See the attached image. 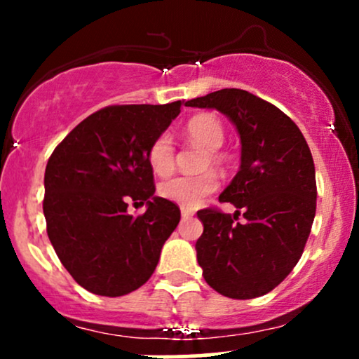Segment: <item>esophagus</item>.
I'll use <instances>...</instances> for the list:
<instances>
[{
	"label": "esophagus",
	"instance_id": "1",
	"mask_svg": "<svg viewBox=\"0 0 359 359\" xmlns=\"http://www.w3.org/2000/svg\"><path fill=\"white\" fill-rule=\"evenodd\" d=\"M180 214H182L184 219H187V217L194 216V211H191V209H187V208H180Z\"/></svg>",
	"mask_w": 359,
	"mask_h": 359
}]
</instances>
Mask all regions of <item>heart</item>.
<instances>
[{"label": "heart", "mask_w": 359, "mask_h": 359, "mask_svg": "<svg viewBox=\"0 0 359 359\" xmlns=\"http://www.w3.org/2000/svg\"><path fill=\"white\" fill-rule=\"evenodd\" d=\"M185 137L191 142L204 148L205 155L203 158V168L216 167L221 168L228 162V156L219 148L224 143V126L212 114H197L191 118L185 125ZM175 148L170 135L162 133L154 140L148 150V162L155 174L167 175L174 168ZM217 177L214 172H203L199 175H179L165 180L160 185V196L167 201L182 205V208H197L209 194L217 189Z\"/></svg>", "instance_id": "obj_1"}]
</instances>
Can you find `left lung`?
Wrapping results in <instances>:
<instances>
[{
    "mask_svg": "<svg viewBox=\"0 0 359 359\" xmlns=\"http://www.w3.org/2000/svg\"><path fill=\"white\" fill-rule=\"evenodd\" d=\"M226 114L241 140V165L221 192L238 211L203 209L196 243L205 282L229 299L269 294L302 257L316 216V168L297 125L277 106L243 89L185 102ZM243 211L245 221L234 223Z\"/></svg>",
    "mask_w": 359,
    "mask_h": 359,
    "instance_id": "obj_1",
    "label": "left lung"
}]
</instances>
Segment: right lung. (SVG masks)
Masks as SVG:
<instances>
[{
    "mask_svg": "<svg viewBox=\"0 0 359 359\" xmlns=\"http://www.w3.org/2000/svg\"><path fill=\"white\" fill-rule=\"evenodd\" d=\"M182 102L108 106L81 121L45 168L43 214L57 257L86 290L119 297L151 277L180 209L156 197L148 150ZM147 204L135 218L127 203Z\"/></svg>",
    "mask_w": 359,
    "mask_h": 359,
    "instance_id": "add662e5",
    "label": "right lung"
}]
</instances>
